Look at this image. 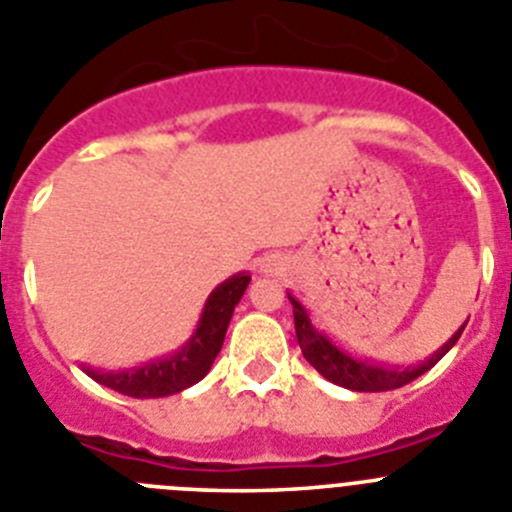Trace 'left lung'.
Listing matches in <instances>:
<instances>
[{
	"label": "left lung",
	"instance_id": "8db88e82",
	"mask_svg": "<svg viewBox=\"0 0 512 512\" xmlns=\"http://www.w3.org/2000/svg\"><path fill=\"white\" fill-rule=\"evenodd\" d=\"M290 303H293V318H295V336H298L300 351H303L305 361L313 366L323 379L333 381V384L343 386V389L351 391H391L399 389V386L409 384L417 376L427 374L444 353L450 351L457 343V338L462 336L467 323H462L460 331H455V336L444 343L439 351H434L427 361L417 366H391L374 361V358H361L348 353L346 348L338 346L333 338H328L326 333L318 331L310 321L308 310L300 305V300L293 293H288Z\"/></svg>",
	"mask_w": 512,
	"mask_h": 512
}]
</instances>
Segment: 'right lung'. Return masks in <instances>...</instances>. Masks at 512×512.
<instances>
[{"label":"right lung","instance_id":"right-lung-1","mask_svg":"<svg viewBox=\"0 0 512 512\" xmlns=\"http://www.w3.org/2000/svg\"><path fill=\"white\" fill-rule=\"evenodd\" d=\"M247 285H250L247 272H237L222 285H217L204 303L197 331L191 333L189 341L171 356L123 371H103L90 369V366H83V371L98 384L108 386L118 394L133 396V399H159V396H171L189 389L212 369L214 358L222 351L234 305L240 303Z\"/></svg>","mask_w":512,"mask_h":512}]
</instances>
